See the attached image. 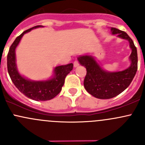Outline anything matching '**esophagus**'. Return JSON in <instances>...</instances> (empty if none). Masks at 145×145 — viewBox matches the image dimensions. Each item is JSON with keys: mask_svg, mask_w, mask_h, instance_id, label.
Returning <instances> with one entry per match:
<instances>
[{"mask_svg": "<svg viewBox=\"0 0 145 145\" xmlns=\"http://www.w3.org/2000/svg\"><path fill=\"white\" fill-rule=\"evenodd\" d=\"M78 65H79V62H78L77 60L74 61V67H77Z\"/></svg>", "mask_w": 145, "mask_h": 145, "instance_id": "34e87169", "label": "esophagus"}]
</instances>
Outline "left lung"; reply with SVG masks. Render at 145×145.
<instances>
[{
    "label": "left lung",
    "instance_id": "obj_1",
    "mask_svg": "<svg viewBox=\"0 0 145 145\" xmlns=\"http://www.w3.org/2000/svg\"><path fill=\"white\" fill-rule=\"evenodd\" d=\"M111 31L112 34H117L118 37L129 42L132 52L129 58L131 63L128 68L110 72L104 70L91 55H81L78 57L79 63L87 71L83 82L85 88L90 95L99 99L112 98L124 91L132 82L137 69V48L132 39L125 31L116 28H111Z\"/></svg>",
    "mask_w": 145,
    "mask_h": 145
}]
</instances>
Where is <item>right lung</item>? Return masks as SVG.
I'll return each instance as SVG.
<instances>
[{"mask_svg": "<svg viewBox=\"0 0 145 145\" xmlns=\"http://www.w3.org/2000/svg\"><path fill=\"white\" fill-rule=\"evenodd\" d=\"M43 27L35 26L26 30L17 36L10 46L7 57L8 71L12 81L22 93L29 98L36 101H47L54 98L60 93L64 86L66 76L73 69V64L58 66L54 69L53 76L46 81H31L22 76L18 72L16 64L15 49L24 34L33 29Z\"/></svg>", "mask_w": 145, "mask_h": 145, "instance_id": "obj_1", "label": "right lung"}]
</instances>
